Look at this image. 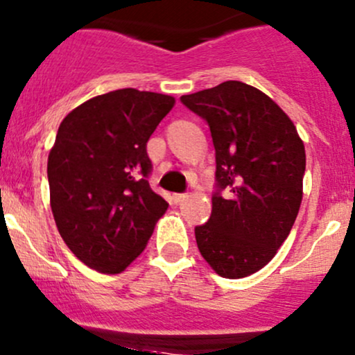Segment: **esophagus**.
Returning a JSON list of instances; mask_svg holds the SVG:
<instances>
[{
    "label": "esophagus",
    "instance_id": "34e87169",
    "mask_svg": "<svg viewBox=\"0 0 355 355\" xmlns=\"http://www.w3.org/2000/svg\"><path fill=\"white\" fill-rule=\"evenodd\" d=\"M187 197H189L187 193H173V196H171V200H173V204H182Z\"/></svg>",
    "mask_w": 355,
    "mask_h": 355
}]
</instances>
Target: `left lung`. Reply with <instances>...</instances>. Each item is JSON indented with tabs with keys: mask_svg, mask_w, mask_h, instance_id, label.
I'll list each match as a JSON object with an SVG mask.
<instances>
[{
	"mask_svg": "<svg viewBox=\"0 0 355 355\" xmlns=\"http://www.w3.org/2000/svg\"><path fill=\"white\" fill-rule=\"evenodd\" d=\"M180 101L207 121L216 148L212 214L196 227L198 251L222 278H244L275 258L293 227L305 146L285 111L239 80ZM224 189L228 196L222 198Z\"/></svg>",
	"mask_w": 355,
	"mask_h": 355,
	"instance_id": "left-lung-1",
	"label": "left lung"
}]
</instances>
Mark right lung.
<instances>
[{
    "label": "right lung",
    "instance_id": "1",
    "mask_svg": "<svg viewBox=\"0 0 355 355\" xmlns=\"http://www.w3.org/2000/svg\"><path fill=\"white\" fill-rule=\"evenodd\" d=\"M173 104L119 89L85 101L58 126L46 165L50 205L62 239L92 270H126L168 209L148 184L146 143Z\"/></svg>",
    "mask_w": 355,
    "mask_h": 355
}]
</instances>
